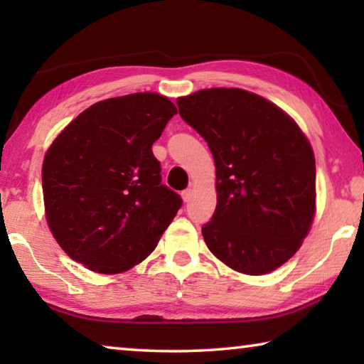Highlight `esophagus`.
Returning a JSON list of instances; mask_svg holds the SVG:
<instances>
[{"label": "esophagus", "mask_w": 364, "mask_h": 364, "mask_svg": "<svg viewBox=\"0 0 364 364\" xmlns=\"http://www.w3.org/2000/svg\"><path fill=\"white\" fill-rule=\"evenodd\" d=\"M191 196H193V189H191V188L184 189L183 193H181V197H183L184 202H189V200H191Z\"/></svg>", "instance_id": "1"}]
</instances>
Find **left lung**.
Returning <instances> with one entry per match:
<instances>
[{
  "instance_id": "1",
  "label": "left lung",
  "mask_w": 364,
  "mask_h": 364,
  "mask_svg": "<svg viewBox=\"0 0 364 364\" xmlns=\"http://www.w3.org/2000/svg\"><path fill=\"white\" fill-rule=\"evenodd\" d=\"M176 104L217 168V208L202 226L208 250L244 274L279 268L315 217L316 167L306 136L284 110L245 90H200Z\"/></svg>"
}]
</instances>
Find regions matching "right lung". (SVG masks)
Segmentation results:
<instances>
[{
	"label": "right lung",
	"mask_w": 364,
	"mask_h": 364,
	"mask_svg": "<svg viewBox=\"0 0 364 364\" xmlns=\"http://www.w3.org/2000/svg\"><path fill=\"white\" fill-rule=\"evenodd\" d=\"M176 114L168 97L134 93L83 110L43 160L48 226L72 260L102 274L156 249L183 200L162 184L152 144Z\"/></svg>",
	"instance_id": "1"
}]
</instances>
